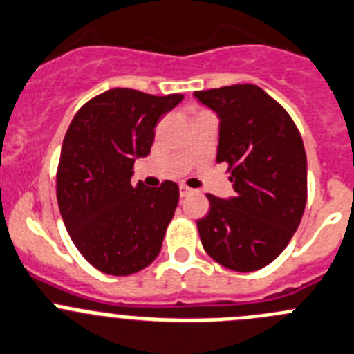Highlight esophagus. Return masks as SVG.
<instances>
[{
	"label": "esophagus",
	"mask_w": 354,
	"mask_h": 354,
	"mask_svg": "<svg viewBox=\"0 0 354 354\" xmlns=\"http://www.w3.org/2000/svg\"><path fill=\"white\" fill-rule=\"evenodd\" d=\"M179 193H180V198H186V196H189V194H193L194 189H191V187H187V186H180Z\"/></svg>",
	"instance_id": "1"
}]
</instances>
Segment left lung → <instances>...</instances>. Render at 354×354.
Masks as SVG:
<instances>
[{
    "label": "left lung",
    "mask_w": 354,
    "mask_h": 354,
    "mask_svg": "<svg viewBox=\"0 0 354 354\" xmlns=\"http://www.w3.org/2000/svg\"><path fill=\"white\" fill-rule=\"evenodd\" d=\"M221 118L217 163H227L234 196L207 194L196 222L205 252L227 269L271 264L294 236L308 200V161L290 114L257 85L194 92Z\"/></svg>",
    "instance_id": "8db88e82"
}]
</instances>
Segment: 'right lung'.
Listing matches in <instances>:
<instances>
[{
	"mask_svg": "<svg viewBox=\"0 0 354 354\" xmlns=\"http://www.w3.org/2000/svg\"><path fill=\"white\" fill-rule=\"evenodd\" d=\"M183 100L113 88L71 121L57 168V201L80 254L95 269L129 276L158 257L179 186H132L133 161L149 154L160 118Z\"/></svg>",
	"mask_w": 354,
	"mask_h": 354,
	"instance_id": "1",
	"label": "right lung"
}]
</instances>
